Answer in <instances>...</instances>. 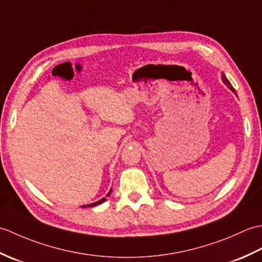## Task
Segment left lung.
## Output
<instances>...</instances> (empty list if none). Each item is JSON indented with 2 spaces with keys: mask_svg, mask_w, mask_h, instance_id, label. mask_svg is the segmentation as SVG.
<instances>
[{
  "mask_svg": "<svg viewBox=\"0 0 262 262\" xmlns=\"http://www.w3.org/2000/svg\"><path fill=\"white\" fill-rule=\"evenodd\" d=\"M222 80H223V82H224V84H226L227 86H229V88L231 89V90H232L233 92H234V93L236 94V92H235V90H234V88H233V86L231 85V83H230V81L226 79V76H225L224 74H223V75H222Z\"/></svg>",
  "mask_w": 262,
  "mask_h": 262,
  "instance_id": "8db88e82",
  "label": "left lung"
}]
</instances>
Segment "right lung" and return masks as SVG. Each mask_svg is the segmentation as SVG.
<instances>
[{"label": "right lung", "instance_id": "1", "mask_svg": "<svg viewBox=\"0 0 262 262\" xmlns=\"http://www.w3.org/2000/svg\"><path fill=\"white\" fill-rule=\"evenodd\" d=\"M110 193H111V190L107 193V196H110ZM105 200V198H102L101 200H99V202H97V203H94V204H90V205H88V207H92V206H96V205H99V204H102L103 202ZM85 207V206H84Z\"/></svg>", "mask_w": 262, "mask_h": 262}]
</instances>
